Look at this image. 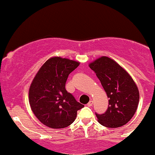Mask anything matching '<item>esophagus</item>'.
<instances>
[{
    "label": "esophagus",
    "instance_id": "esophagus-1",
    "mask_svg": "<svg viewBox=\"0 0 155 155\" xmlns=\"http://www.w3.org/2000/svg\"><path fill=\"white\" fill-rule=\"evenodd\" d=\"M93 102L92 100H90V102H88V103H87V106H89V107H91L92 105H93Z\"/></svg>",
    "mask_w": 155,
    "mask_h": 155
}]
</instances>
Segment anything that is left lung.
<instances>
[{
	"label": "left lung",
	"instance_id": "left-lung-1",
	"mask_svg": "<svg viewBox=\"0 0 155 155\" xmlns=\"http://www.w3.org/2000/svg\"><path fill=\"white\" fill-rule=\"evenodd\" d=\"M96 73L108 98L104 114L96 115L102 126L117 128L126 124L137 109L139 93L131 76L114 60L102 56L89 65Z\"/></svg>",
	"mask_w": 155,
	"mask_h": 155
}]
</instances>
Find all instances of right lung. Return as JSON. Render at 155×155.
<instances>
[{"label":"right lung","instance_id":"right-lung-1","mask_svg":"<svg viewBox=\"0 0 155 155\" xmlns=\"http://www.w3.org/2000/svg\"><path fill=\"white\" fill-rule=\"evenodd\" d=\"M80 62L65 58L52 57L41 66L31 84V108L42 124L53 129L71 125L84 105L65 90L67 78Z\"/></svg>","mask_w":155,"mask_h":155}]
</instances>
